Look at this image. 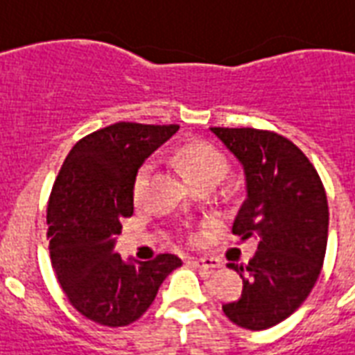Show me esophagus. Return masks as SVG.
Returning <instances> with one entry per match:
<instances>
[{
	"label": "esophagus",
	"instance_id": "34e87169",
	"mask_svg": "<svg viewBox=\"0 0 355 355\" xmlns=\"http://www.w3.org/2000/svg\"><path fill=\"white\" fill-rule=\"evenodd\" d=\"M193 264L197 268H202V270H218V268H223V262L218 261V259H213V257H200V259H193Z\"/></svg>",
	"mask_w": 355,
	"mask_h": 355
}]
</instances>
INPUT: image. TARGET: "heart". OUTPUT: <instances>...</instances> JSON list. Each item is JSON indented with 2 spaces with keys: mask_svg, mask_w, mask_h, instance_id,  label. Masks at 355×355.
Returning a JSON list of instances; mask_svg holds the SVG:
<instances>
[{
  "mask_svg": "<svg viewBox=\"0 0 355 355\" xmlns=\"http://www.w3.org/2000/svg\"><path fill=\"white\" fill-rule=\"evenodd\" d=\"M177 160L191 184H198L202 180H223L230 169L223 153L204 142H189L182 146L177 153ZM149 175H151V166L144 164L135 178V195L137 197L146 191Z\"/></svg>",
  "mask_w": 355,
  "mask_h": 355,
  "instance_id": "obj_1",
  "label": "heart"
}]
</instances>
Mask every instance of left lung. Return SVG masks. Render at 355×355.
I'll use <instances>...</instances> for the list:
<instances>
[{
  "label": "left lung",
  "mask_w": 355,
  "mask_h": 355,
  "mask_svg": "<svg viewBox=\"0 0 355 355\" xmlns=\"http://www.w3.org/2000/svg\"><path fill=\"white\" fill-rule=\"evenodd\" d=\"M243 166L246 200L233 223L241 241L253 237L250 262H230L243 279L226 318L248 330H266L290 318L321 273L328 241V202L304 153L277 132L211 128Z\"/></svg>",
  "instance_id": "1"
}]
</instances>
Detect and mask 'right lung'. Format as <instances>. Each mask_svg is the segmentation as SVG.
Listing matches in <instances>:
<instances>
[{
  "mask_svg": "<svg viewBox=\"0 0 355 355\" xmlns=\"http://www.w3.org/2000/svg\"><path fill=\"white\" fill-rule=\"evenodd\" d=\"M178 125L118 122L76 142L65 158L47 206V237L58 282L83 318L125 327L142 318L177 255L155 261L122 259L114 252L122 220L132 215L135 178L142 164Z\"/></svg>",
  "mask_w": 355,
  "mask_h": 355,
  "instance_id": "1",
  "label": "right lung"
}]
</instances>
